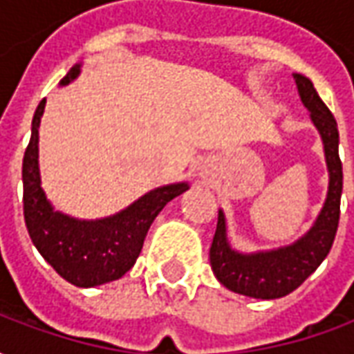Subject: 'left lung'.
<instances>
[{"instance_id": "8db88e82", "label": "left lung", "mask_w": 354, "mask_h": 354, "mask_svg": "<svg viewBox=\"0 0 354 354\" xmlns=\"http://www.w3.org/2000/svg\"><path fill=\"white\" fill-rule=\"evenodd\" d=\"M294 80L301 102L311 111L313 123L319 129L324 142L330 185H328V197L322 212L311 231L294 245L273 252L248 254V256L231 250L225 235V218L223 212H220L218 227L210 246V266L216 279L231 292L258 297V299H274L294 292L326 258L339 223L343 170L339 151H337L339 146L337 123L326 104L320 100L311 81L299 73H294Z\"/></svg>"}]
</instances>
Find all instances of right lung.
Segmentation results:
<instances>
[{"mask_svg":"<svg viewBox=\"0 0 354 354\" xmlns=\"http://www.w3.org/2000/svg\"><path fill=\"white\" fill-rule=\"evenodd\" d=\"M80 73V64L68 72L62 85ZM45 98L32 121V138L22 162L24 220L32 243L62 279L81 288L121 279L140 256L149 225L165 205L187 189V184L165 185L146 193L131 207L104 220L81 222L55 212L41 189L37 167V140Z\"/></svg>","mask_w":354,"mask_h":354,"instance_id":"obj_1","label":"right lung"}]
</instances>
